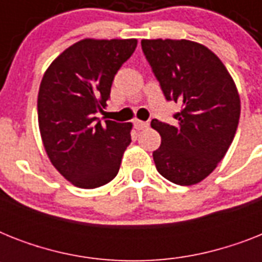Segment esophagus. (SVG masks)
Instances as JSON below:
<instances>
[{"label":"esophagus","mask_w":262,"mask_h":262,"mask_svg":"<svg viewBox=\"0 0 262 262\" xmlns=\"http://www.w3.org/2000/svg\"><path fill=\"white\" fill-rule=\"evenodd\" d=\"M133 125H135V127L137 130H143V129H147V127L149 126L147 122H143V121H139V119H136L135 122H133Z\"/></svg>","instance_id":"obj_1"}]
</instances>
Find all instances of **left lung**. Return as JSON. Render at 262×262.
Returning a JSON list of instances; mask_svg holds the SVG:
<instances>
[{"instance_id":"left-lung-1","label":"left lung","mask_w":262,"mask_h":262,"mask_svg":"<svg viewBox=\"0 0 262 262\" xmlns=\"http://www.w3.org/2000/svg\"><path fill=\"white\" fill-rule=\"evenodd\" d=\"M145 58L167 100L182 104L175 125L152 119L162 137L154 151L156 170L189 186L207 178L224 158L241 115L236 85L208 47L186 39H143Z\"/></svg>"}]
</instances>
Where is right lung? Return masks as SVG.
Listing matches in <instances>:
<instances>
[{
  "label": "right lung",
  "instance_id": "add662e5",
  "mask_svg": "<svg viewBox=\"0 0 262 262\" xmlns=\"http://www.w3.org/2000/svg\"><path fill=\"white\" fill-rule=\"evenodd\" d=\"M137 39H83L68 47L43 75L38 122L43 147L58 172L81 189L117 177L130 144V122L95 114L107 106L114 76L130 58Z\"/></svg>",
  "mask_w": 262,
  "mask_h": 262
}]
</instances>
